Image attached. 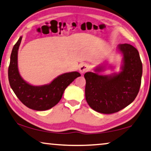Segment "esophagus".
Returning a JSON list of instances; mask_svg holds the SVG:
<instances>
[{
  "instance_id": "obj_1",
  "label": "esophagus",
  "mask_w": 151,
  "mask_h": 151,
  "mask_svg": "<svg viewBox=\"0 0 151 151\" xmlns=\"http://www.w3.org/2000/svg\"><path fill=\"white\" fill-rule=\"evenodd\" d=\"M89 69V66L88 64H82L79 67V71L81 74H83L86 73L87 71H88Z\"/></svg>"
}]
</instances>
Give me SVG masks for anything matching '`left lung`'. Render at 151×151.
<instances>
[{"instance_id": "8db88e82", "label": "left lung", "mask_w": 151, "mask_h": 151, "mask_svg": "<svg viewBox=\"0 0 151 151\" xmlns=\"http://www.w3.org/2000/svg\"><path fill=\"white\" fill-rule=\"evenodd\" d=\"M118 51L123 55L121 71L111 75H100L104 66L96 68L94 73L84 75L86 80L85 98L94 111L112 114L129 105L138 95L142 75L138 51L129 44H120Z\"/></svg>"}]
</instances>
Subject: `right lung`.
<instances>
[{"label": "right lung", "instance_id": "right-lung-1", "mask_svg": "<svg viewBox=\"0 0 151 151\" xmlns=\"http://www.w3.org/2000/svg\"><path fill=\"white\" fill-rule=\"evenodd\" d=\"M22 37L13 46L8 70L10 86L19 100L29 109L35 111L50 109L60 102L65 89L81 75L78 72L62 74L49 84L34 86L25 81L19 75L17 53Z\"/></svg>", "mask_w": 151, "mask_h": 151}]
</instances>
